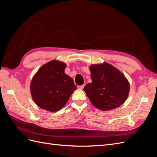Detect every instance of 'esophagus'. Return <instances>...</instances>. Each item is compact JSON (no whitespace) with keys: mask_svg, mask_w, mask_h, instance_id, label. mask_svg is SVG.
<instances>
[{"mask_svg":"<svg viewBox=\"0 0 157 157\" xmlns=\"http://www.w3.org/2000/svg\"><path fill=\"white\" fill-rule=\"evenodd\" d=\"M84 85H80V86H77V88L78 89H80V90H82L84 88Z\"/></svg>","mask_w":157,"mask_h":157,"instance_id":"1","label":"esophagus"}]
</instances>
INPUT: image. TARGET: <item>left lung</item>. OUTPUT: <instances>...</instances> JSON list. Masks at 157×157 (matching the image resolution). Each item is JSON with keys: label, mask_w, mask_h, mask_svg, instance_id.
<instances>
[{"label": "left lung", "mask_w": 157, "mask_h": 157, "mask_svg": "<svg viewBox=\"0 0 157 157\" xmlns=\"http://www.w3.org/2000/svg\"><path fill=\"white\" fill-rule=\"evenodd\" d=\"M90 70L92 82L85 86L84 91L93 105L102 111L121 106L130 90L125 76L107 63L92 65Z\"/></svg>", "instance_id": "1"}]
</instances>
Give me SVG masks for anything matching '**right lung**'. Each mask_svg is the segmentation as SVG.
<instances>
[{"label": "right lung", "mask_w": 157, "mask_h": 157, "mask_svg": "<svg viewBox=\"0 0 157 157\" xmlns=\"http://www.w3.org/2000/svg\"><path fill=\"white\" fill-rule=\"evenodd\" d=\"M66 65L53 60L37 71L31 84V93L36 105L55 112L65 106L77 86L64 73Z\"/></svg>", "instance_id": "obj_1"}]
</instances>
